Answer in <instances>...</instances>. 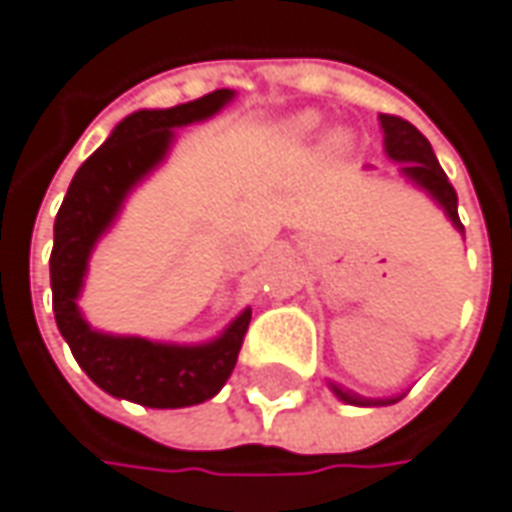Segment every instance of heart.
Segmentation results:
<instances>
[{"label": "heart", "instance_id": "1", "mask_svg": "<svg viewBox=\"0 0 512 512\" xmlns=\"http://www.w3.org/2000/svg\"><path fill=\"white\" fill-rule=\"evenodd\" d=\"M317 129V117L314 115H302L296 117L294 123H288V135L294 138V141H302V138H308L311 132Z\"/></svg>", "mask_w": 512, "mask_h": 512}]
</instances>
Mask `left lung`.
I'll list each match as a JSON object with an SVG mask.
<instances>
[{
  "label": "left lung",
  "mask_w": 512,
  "mask_h": 512,
  "mask_svg": "<svg viewBox=\"0 0 512 512\" xmlns=\"http://www.w3.org/2000/svg\"><path fill=\"white\" fill-rule=\"evenodd\" d=\"M380 123H383V132H386V152L392 161H403V172L418 181L423 190H429L438 201L441 207L447 210V216L452 218V224L458 230H464L461 218H458V192L455 187L449 184L447 172L441 169L435 152H432V143L423 138L421 132L397 115H380ZM337 397H343L345 403H354V406H369L371 400H363V397L351 395L345 392L340 386H334Z\"/></svg>",
  "instance_id": "obj_1"
}]
</instances>
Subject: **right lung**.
<instances>
[{"label": "right lung", "instance_id": "right-lung-1", "mask_svg": "<svg viewBox=\"0 0 512 512\" xmlns=\"http://www.w3.org/2000/svg\"><path fill=\"white\" fill-rule=\"evenodd\" d=\"M230 97L233 91L218 89L192 103L152 112L143 109L120 120L112 138L83 161L65 192L51 250L54 317L80 369L109 395L152 409H181L210 400L236 366L250 311H244L216 343L192 348L97 334L77 311L91 247L115 218L123 195L164 158L172 126L216 115Z\"/></svg>", "mask_w": 512, "mask_h": 512}]
</instances>
